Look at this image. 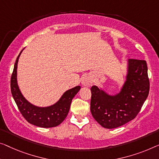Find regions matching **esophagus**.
<instances>
[{
  "mask_svg": "<svg viewBox=\"0 0 159 159\" xmlns=\"http://www.w3.org/2000/svg\"><path fill=\"white\" fill-rule=\"evenodd\" d=\"M81 84L84 86L86 87H90L92 86L93 84V80H92V78L89 75H86L81 80Z\"/></svg>",
  "mask_w": 159,
  "mask_h": 159,
  "instance_id": "1",
  "label": "esophagus"
}]
</instances>
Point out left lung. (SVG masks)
Returning a JSON list of instances; mask_svg holds the SVG:
<instances>
[{
	"instance_id": "obj_1",
	"label": "left lung",
	"mask_w": 159,
	"mask_h": 159,
	"mask_svg": "<svg viewBox=\"0 0 159 159\" xmlns=\"http://www.w3.org/2000/svg\"><path fill=\"white\" fill-rule=\"evenodd\" d=\"M146 61L128 60L127 74L118 93L110 95L96 86L91 89V112L106 129H115L134 119L149 93Z\"/></svg>"
}]
</instances>
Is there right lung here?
<instances>
[{"label": "right lung", "mask_w": 159, "mask_h": 159, "mask_svg": "<svg viewBox=\"0 0 159 159\" xmlns=\"http://www.w3.org/2000/svg\"><path fill=\"white\" fill-rule=\"evenodd\" d=\"M19 53L14 65L11 75V93L21 114L28 123L41 128L56 127L61 124L67 116L72 99L80 89L78 86L66 91L61 98L53 105L47 107H39L30 103L24 98L19 89L17 82V67Z\"/></svg>", "instance_id": "obj_1"}]
</instances>
